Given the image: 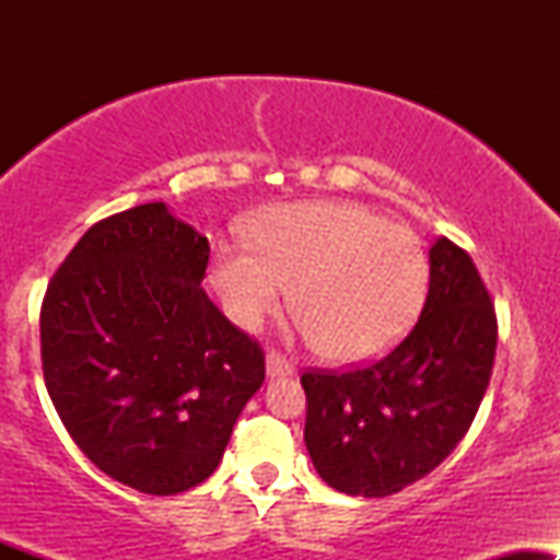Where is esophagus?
I'll return each mask as SVG.
<instances>
[{
  "label": "esophagus",
  "mask_w": 560,
  "mask_h": 560,
  "mask_svg": "<svg viewBox=\"0 0 560 560\" xmlns=\"http://www.w3.org/2000/svg\"><path fill=\"white\" fill-rule=\"evenodd\" d=\"M266 374L271 376V378H279V376H292L294 374V365L287 361L284 355H281V352H276V350H271L266 355Z\"/></svg>",
  "instance_id": "esophagus-1"
}]
</instances>
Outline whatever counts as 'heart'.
I'll return each mask as SVG.
<instances>
[{
	"label": "heart",
	"mask_w": 560,
	"mask_h": 560,
	"mask_svg": "<svg viewBox=\"0 0 560 560\" xmlns=\"http://www.w3.org/2000/svg\"><path fill=\"white\" fill-rule=\"evenodd\" d=\"M221 244L213 284L226 313L253 331L284 305L329 363H361L392 347L419 313L429 262L410 229L358 202L276 205Z\"/></svg>",
	"instance_id": "b5f03b06"
}]
</instances>
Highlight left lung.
I'll use <instances>...</instances> for the list:
<instances>
[{"label": "left lung", "instance_id": "1", "mask_svg": "<svg viewBox=\"0 0 560 560\" xmlns=\"http://www.w3.org/2000/svg\"><path fill=\"white\" fill-rule=\"evenodd\" d=\"M498 318L466 249H429L419 324L382 361L305 371V445L334 490L387 498L413 485L464 440L492 376Z\"/></svg>", "mask_w": 560, "mask_h": 560}]
</instances>
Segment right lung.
<instances>
[{
	"mask_svg": "<svg viewBox=\"0 0 560 560\" xmlns=\"http://www.w3.org/2000/svg\"><path fill=\"white\" fill-rule=\"evenodd\" d=\"M208 236L139 205L94 223L42 302V369L92 464L147 494L215 471L266 355L199 287Z\"/></svg>",
	"mask_w": 560,
	"mask_h": 560,
	"instance_id": "add662e5",
	"label": "right lung"
}]
</instances>
